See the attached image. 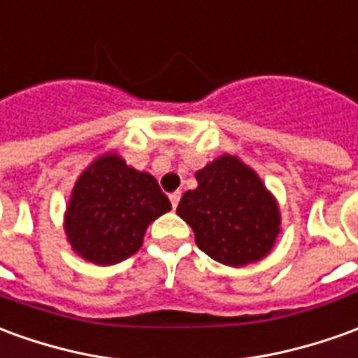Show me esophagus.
I'll return each instance as SVG.
<instances>
[{
    "label": "esophagus",
    "mask_w": 358,
    "mask_h": 358,
    "mask_svg": "<svg viewBox=\"0 0 358 358\" xmlns=\"http://www.w3.org/2000/svg\"><path fill=\"white\" fill-rule=\"evenodd\" d=\"M180 196H182V194H180V192H172L171 196V203H172V207H174V209H176V205H178V201H180Z\"/></svg>",
    "instance_id": "1"
}]
</instances>
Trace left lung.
Masks as SVG:
<instances>
[{
	"mask_svg": "<svg viewBox=\"0 0 358 358\" xmlns=\"http://www.w3.org/2000/svg\"><path fill=\"white\" fill-rule=\"evenodd\" d=\"M197 187L182 196L176 213L196 244L224 266H246L269 254L279 234V209L252 169L224 155L196 174Z\"/></svg>",
	"mask_w": 358,
	"mask_h": 358,
	"instance_id": "obj_1",
	"label": "left lung"
}]
</instances>
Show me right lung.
<instances>
[{
	"instance_id": "right-lung-1",
	"label": "right lung",
	"mask_w": 358,
	"mask_h": 358,
	"mask_svg": "<svg viewBox=\"0 0 358 358\" xmlns=\"http://www.w3.org/2000/svg\"><path fill=\"white\" fill-rule=\"evenodd\" d=\"M171 207L151 174L104 155L75 184L66 213L67 240L85 259L112 266L136 254L147 227Z\"/></svg>"
}]
</instances>
